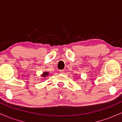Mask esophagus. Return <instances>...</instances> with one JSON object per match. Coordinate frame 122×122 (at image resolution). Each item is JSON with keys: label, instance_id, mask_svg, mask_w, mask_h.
<instances>
[{"label": "esophagus", "instance_id": "1", "mask_svg": "<svg viewBox=\"0 0 122 122\" xmlns=\"http://www.w3.org/2000/svg\"><path fill=\"white\" fill-rule=\"evenodd\" d=\"M59 72H60L61 74H64V71H63V70H60Z\"/></svg>", "mask_w": 122, "mask_h": 122}]
</instances>
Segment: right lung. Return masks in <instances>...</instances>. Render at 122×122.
Returning a JSON list of instances; mask_svg holds the SVG:
<instances>
[{"mask_svg":"<svg viewBox=\"0 0 122 122\" xmlns=\"http://www.w3.org/2000/svg\"><path fill=\"white\" fill-rule=\"evenodd\" d=\"M48 76H49V72H45L43 73L42 75L41 76H42L43 77L45 78L46 77Z\"/></svg>","mask_w":122,"mask_h":122,"instance_id":"add662e5","label":"right lung"}]
</instances>
